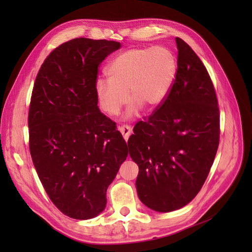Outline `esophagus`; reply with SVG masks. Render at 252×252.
Listing matches in <instances>:
<instances>
[{"label": "esophagus", "mask_w": 252, "mask_h": 252, "mask_svg": "<svg viewBox=\"0 0 252 252\" xmlns=\"http://www.w3.org/2000/svg\"><path fill=\"white\" fill-rule=\"evenodd\" d=\"M118 129H119V131H121V133L123 134L124 138H125L126 140H127L128 137H129V135H130V133H131V127H130L129 126H127V125H123V126H121L118 127Z\"/></svg>", "instance_id": "1"}]
</instances>
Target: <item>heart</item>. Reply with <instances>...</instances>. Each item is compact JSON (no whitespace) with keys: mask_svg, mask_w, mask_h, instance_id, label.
<instances>
[{"mask_svg":"<svg viewBox=\"0 0 252 252\" xmlns=\"http://www.w3.org/2000/svg\"><path fill=\"white\" fill-rule=\"evenodd\" d=\"M178 63L174 53L165 47L131 48L115 57L106 68L108 79L99 78L96 94L101 109L117 115L130 100L127 116L142 106L160 105L174 85Z\"/></svg>","mask_w":252,"mask_h":252,"instance_id":"obj_1","label":"heart"}]
</instances>
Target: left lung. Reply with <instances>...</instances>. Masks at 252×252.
<instances>
[{"instance_id": "obj_1", "label": "left lung", "mask_w": 252, "mask_h": 252, "mask_svg": "<svg viewBox=\"0 0 252 252\" xmlns=\"http://www.w3.org/2000/svg\"><path fill=\"white\" fill-rule=\"evenodd\" d=\"M178 70L159 107L134 126L127 141L139 166L136 187L147 207L169 213L187 205L209 174L219 148L220 109L208 71L176 37Z\"/></svg>"}]
</instances>
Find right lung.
Returning a JSON list of instances; mask_svg holds the SVG:
<instances>
[{
  "mask_svg": "<svg viewBox=\"0 0 252 252\" xmlns=\"http://www.w3.org/2000/svg\"><path fill=\"white\" fill-rule=\"evenodd\" d=\"M121 44L77 37L53 50L39 68L30 111V151L51 201L69 218L89 220L106 206V191L127 146L98 108L103 60Z\"/></svg>",
  "mask_w": 252,
  "mask_h": 252,
  "instance_id": "right-lung-1",
  "label": "right lung"
}]
</instances>
